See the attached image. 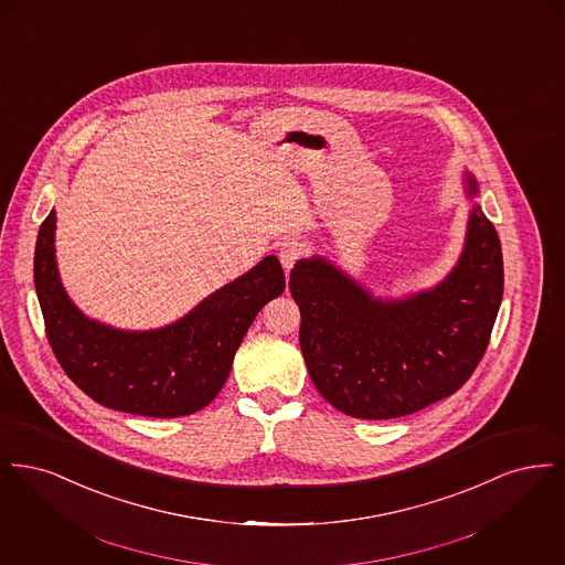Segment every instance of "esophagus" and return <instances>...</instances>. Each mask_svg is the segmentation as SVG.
<instances>
[{
	"label": "esophagus",
	"mask_w": 565,
	"mask_h": 565,
	"mask_svg": "<svg viewBox=\"0 0 565 565\" xmlns=\"http://www.w3.org/2000/svg\"><path fill=\"white\" fill-rule=\"evenodd\" d=\"M302 256H305V243L298 242V239H288V242L281 243V247H279V260H281L286 273L292 269Z\"/></svg>",
	"instance_id": "obj_1"
}]
</instances>
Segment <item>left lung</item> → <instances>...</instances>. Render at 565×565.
I'll return each mask as SVG.
<instances>
[{
  "label": "left lung",
  "instance_id": "1",
  "mask_svg": "<svg viewBox=\"0 0 565 565\" xmlns=\"http://www.w3.org/2000/svg\"><path fill=\"white\" fill-rule=\"evenodd\" d=\"M468 196L479 194L466 173ZM300 351L318 392L358 419H394L438 403L470 379L489 345L504 292L502 247L472 205L463 252L436 288L375 298L326 258L290 270Z\"/></svg>",
  "mask_w": 565,
  "mask_h": 565
}]
</instances>
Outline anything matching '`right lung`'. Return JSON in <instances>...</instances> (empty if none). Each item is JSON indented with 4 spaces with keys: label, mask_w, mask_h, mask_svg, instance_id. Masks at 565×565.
Listing matches in <instances>:
<instances>
[{
    "label": "right lung",
    "mask_w": 565,
    "mask_h": 565,
    "mask_svg": "<svg viewBox=\"0 0 565 565\" xmlns=\"http://www.w3.org/2000/svg\"><path fill=\"white\" fill-rule=\"evenodd\" d=\"M54 212L42 222L33 281L54 355L82 392L108 408L182 417L214 401L258 311L286 288L275 256L215 290L189 316L157 330H118L88 320L70 300L54 258Z\"/></svg>",
    "instance_id": "obj_1"
}]
</instances>
